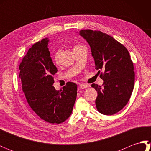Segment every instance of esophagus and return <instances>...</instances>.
<instances>
[{
    "mask_svg": "<svg viewBox=\"0 0 151 151\" xmlns=\"http://www.w3.org/2000/svg\"><path fill=\"white\" fill-rule=\"evenodd\" d=\"M87 87H88V85L85 84H81L79 86L80 89H86Z\"/></svg>",
    "mask_w": 151,
    "mask_h": 151,
    "instance_id": "obj_1",
    "label": "esophagus"
}]
</instances>
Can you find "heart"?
Instances as JSON below:
<instances>
[{"mask_svg": "<svg viewBox=\"0 0 151 151\" xmlns=\"http://www.w3.org/2000/svg\"><path fill=\"white\" fill-rule=\"evenodd\" d=\"M78 47V45L74 46L73 49H74V48H76V47ZM53 58H54V60H55L56 62H58V58H59V52H58V51H56V52L54 53Z\"/></svg>", "mask_w": 151, "mask_h": 151, "instance_id": "b5f03b06", "label": "heart"}]
</instances>
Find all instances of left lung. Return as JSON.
I'll list each match as a JSON object with an SVG mask.
<instances>
[{"mask_svg":"<svg viewBox=\"0 0 151 151\" xmlns=\"http://www.w3.org/2000/svg\"><path fill=\"white\" fill-rule=\"evenodd\" d=\"M80 35L91 48L95 69L103 80L102 86L93 84L97 91L95 104L101 114L117 113L128 103L134 89L135 74L129 51L108 34L101 31L82 30Z\"/></svg>","mask_w":151,"mask_h":151,"instance_id":"obj_1","label":"left lung"}]
</instances>
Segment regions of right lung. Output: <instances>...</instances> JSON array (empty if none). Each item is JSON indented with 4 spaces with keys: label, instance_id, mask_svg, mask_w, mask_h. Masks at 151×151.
Segmentation results:
<instances>
[{
    "label": "right lung",
    "instance_id": "add662e5",
    "mask_svg": "<svg viewBox=\"0 0 151 151\" xmlns=\"http://www.w3.org/2000/svg\"><path fill=\"white\" fill-rule=\"evenodd\" d=\"M48 38L34 44L19 65V78L31 108L43 120L60 124L72 113L77 95V85L69 82L61 90L52 86L58 69L48 48Z\"/></svg>",
    "mask_w": 151,
    "mask_h": 151
}]
</instances>
